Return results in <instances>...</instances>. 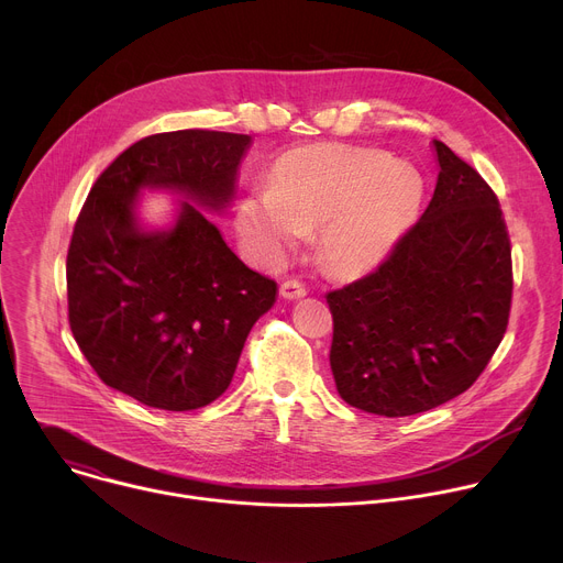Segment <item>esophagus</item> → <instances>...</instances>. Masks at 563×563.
Here are the masks:
<instances>
[{"label":"esophagus","instance_id":"1","mask_svg":"<svg viewBox=\"0 0 563 563\" xmlns=\"http://www.w3.org/2000/svg\"><path fill=\"white\" fill-rule=\"evenodd\" d=\"M280 294H283V298H302V296H307V287L300 283V280H285L283 285H280Z\"/></svg>","mask_w":563,"mask_h":563}]
</instances>
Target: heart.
Wrapping results in <instances>:
<instances>
[{
  "label": "heart",
  "instance_id": "obj_1",
  "mask_svg": "<svg viewBox=\"0 0 563 563\" xmlns=\"http://www.w3.org/2000/svg\"><path fill=\"white\" fill-rule=\"evenodd\" d=\"M421 174L389 153L316 144L289 151L272 169L269 194L238 205L235 224L263 254L291 250L302 231L323 229L320 254L339 276L376 269L412 224Z\"/></svg>",
  "mask_w": 563,
  "mask_h": 563
}]
</instances>
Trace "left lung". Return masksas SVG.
Returning <instances> with one entry per match:
<instances>
[{
  "label": "left lung",
  "instance_id": "obj_1",
  "mask_svg": "<svg viewBox=\"0 0 563 563\" xmlns=\"http://www.w3.org/2000/svg\"><path fill=\"white\" fill-rule=\"evenodd\" d=\"M423 216L363 278L330 291V365L352 408L428 412L490 363L512 307V247L497 194L441 140Z\"/></svg>",
  "mask_w": 563,
  "mask_h": 563
}]
</instances>
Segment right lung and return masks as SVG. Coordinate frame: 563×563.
Here are the masks:
<instances>
[{
  "label": "right lung",
  "mask_w": 563,
  "mask_h": 563,
  "mask_svg": "<svg viewBox=\"0 0 563 563\" xmlns=\"http://www.w3.org/2000/svg\"><path fill=\"white\" fill-rule=\"evenodd\" d=\"M247 144L250 135L209 129L146 135L100 174L73 227L70 332L109 387L148 408L185 412L216 400L278 287L189 202L172 231H140L135 194L167 187L220 209Z\"/></svg>",
  "instance_id": "1"
}]
</instances>
